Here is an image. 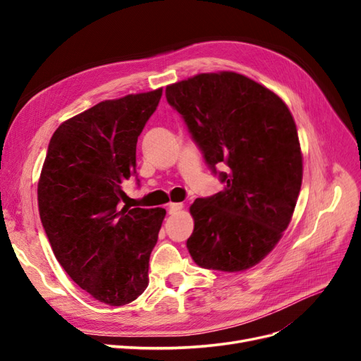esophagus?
Listing matches in <instances>:
<instances>
[{
    "mask_svg": "<svg viewBox=\"0 0 361 361\" xmlns=\"http://www.w3.org/2000/svg\"><path fill=\"white\" fill-rule=\"evenodd\" d=\"M183 207V203H170L169 204V212L170 214H173V212H178V211H180Z\"/></svg>",
    "mask_w": 361,
    "mask_h": 361,
    "instance_id": "obj_1",
    "label": "esophagus"
}]
</instances>
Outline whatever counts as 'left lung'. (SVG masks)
<instances>
[{"mask_svg": "<svg viewBox=\"0 0 361 361\" xmlns=\"http://www.w3.org/2000/svg\"><path fill=\"white\" fill-rule=\"evenodd\" d=\"M166 97L224 183L190 207L191 257L199 267L228 272L256 265L286 231L301 188L302 157L290 111L276 93L235 72L171 84Z\"/></svg>", "mask_w": 361, "mask_h": 361, "instance_id": "1", "label": "left lung"}]
</instances>
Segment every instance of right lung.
Instances as JSON below:
<instances>
[{
  "instance_id": "right-lung-1",
  "label": "right lung",
  "mask_w": 361,
  "mask_h": 361,
  "mask_svg": "<svg viewBox=\"0 0 361 361\" xmlns=\"http://www.w3.org/2000/svg\"><path fill=\"white\" fill-rule=\"evenodd\" d=\"M162 89L105 101L54 133L39 180L42 226L69 277L108 305L134 301L149 285V259L166 209L118 207L137 179V140Z\"/></svg>"
}]
</instances>
